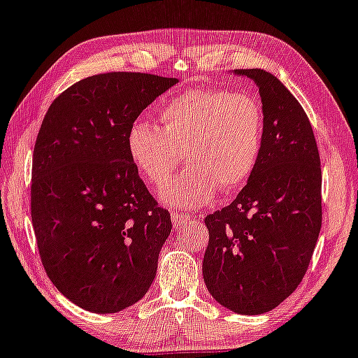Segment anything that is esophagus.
Segmentation results:
<instances>
[{"label":"esophagus","mask_w":358,"mask_h":358,"mask_svg":"<svg viewBox=\"0 0 358 358\" xmlns=\"http://www.w3.org/2000/svg\"><path fill=\"white\" fill-rule=\"evenodd\" d=\"M189 220L192 218H189L188 215H185V213H171V221H173L175 228H183V226H187L189 223Z\"/></svg>","instance_id":"obj_1"}]
</instances>
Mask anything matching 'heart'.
I'll list each match as a JSON object with an SVG mask.
<instances>
[{
  "instance_id": "b5f03b06",
  "label": "heart",
  "mask_w": 358,
  "mask_h": 358,
  "mask_svg": "<svg viewBox=\"0 0 358 358\" xmlns=\"http://www.w3.org/2000/svg\"><path fill=\"white\" fill-rule=\"evenodd\" d=\"M160 127L137 120L127 135L129 155L165 205L193 210L210 203L218 188L243 187L257 164L262 145V112L251 96L228 90L194 89L173 99L160 114Z\"/></svg>"
}]
</instances>
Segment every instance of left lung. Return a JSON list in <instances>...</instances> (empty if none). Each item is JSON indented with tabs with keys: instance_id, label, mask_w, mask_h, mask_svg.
I'll return each mask as SVG.
<instances>
[{
	"instance_id": "left-lung-1",
	"label": "left lung",
	"mask_w": 358,
	"mask_h": 358,
	"mask_svg": "<svg viewBox=\"0 0 358 358\" xmlns=\"http://www.w3.org/2000/svg\"><path fill=\"white\" fill-rule=\"evenodd\" d=\"M259 89L262 145L236 200L205 218L203 279L216 302L243 315L278 307L304 278L322 224V171L304 108L264 69H236Z\"/></svg>"
}]
</instances>
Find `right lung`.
Wrapping results in <instances>:
<instances>
[{"label":"right lung","mask_w":358,"mask_h":358,"mask_svg":"<svg viewBox=\"0 0 358 358\" xmlns=\"http://www.w3.org/2000/svg\"><path fill=\"white\" fill-rule=\"evenodd\" d=\"M178 83L142 72L85 78L59 96L33 153L31 218L44 269L71 302L114 314L145 296L171 231L127 148L130 127Z\"/></svg>","instance_id":"obj_1"}]
</instances>
